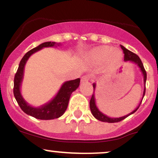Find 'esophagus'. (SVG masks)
I'll return each instance as SVG.
<instances>
[{
    "mask_svg": "<svg viewBox=\"0 0 158 158\" xmlns=\"http://www.w3.org/2000/svg\"><path fill=\"white\" fill-rule=\"evenodd\" d=\"M89 75H83L82 77H81V82H87L89 80Z\"/></svg>",
    "mask_w": 158,
    "mask_h": 158,
    "instance_id": "1",
    "label": "esophagus"
}]
</instances>
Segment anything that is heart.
I'll return each mask as SVG.
<instances>
[{
  "mask_svg": "<svg viewBox=\"0 0 158 158\" xmlns=\"http://www.w3.org/2000/svg\"><path fill=\"white\" fill-rule=\"evenodd\" d=\"M123 57V52L110 46H100L94 48L89 53V58L96 64L106 61L109 67L118 65Z\"/></svg>",
  "mask_w": 158,
  "mask_h": 158,
  "instance_id": "heart-1",
  "label": "heart"
}]
</instances>
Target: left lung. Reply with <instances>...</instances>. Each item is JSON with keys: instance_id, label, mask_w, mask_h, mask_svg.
Segmentation results:
<instances>
[{"instance_id": "8db88e82", "label": "left lung", "mask_w": 158, "mask_h": 158, "mask_svg": "<svg viewBox=\"0 0 158 158\" xmlns=\"http://www.w3.org/2000/svg\"><path fill=\"white\" fill-rule=\"evenodd\" d=\"M120 47H121V49H123V53H124V61H126V62H127V61H129V62L134 63V64H137L138 66V67L140 68V71L142 72L143 75V83H144L143 94V98H142V100H143L144 95H145L146 81V72L145 69H144L143 64L141 60H140V57H139L138 55H135V53L131 52V51H129V50H128L127 49H126L123 46L120 45ZM95 87H96V84L95 83H93L94 91L95 90ZM142 100H141V101H140V104H139L138 106L137 107V108L135 109L133 112H131V113H129V114H128L127 115L120 117V118H110V117H108L107 115H106V114H103V113H102L101 111L98 109L97 106H96L95 98H94V92H93V94H92V98H91V100L89 102V106H90V109H91V112H92V115H93L97 120H101V121H102V122H107V123H117V122H120V121H121V120H124L125 118H127L128 116H129L130 114H133V113H135V112H136V111L138 110V109L139 108V106H140V103H141Z\"/></svg>"}]
</instances>
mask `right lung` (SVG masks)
Segmentation results:
<instances>
[{
    "instance_id": "right-lung-1",
    "label": "right lung",
    "mask_w": 158,
    "mask_h": 158,
    "mask_svg": "<svg viewBox=\"0 0 158 158\" xmlns=\"http://www.w3.org/2000/svg\"><path fill=\"white\" fill-rule=\"evenodd\" d=\"M56 45L60 46V44L52 41L43 43L37 47L31 49L30 51L26 53V55L20 60L19 66H18L15 75L13 92H14V96L18 105L26 114L34 117L37 119L52 120L62 116L67 109L69 101L72 93L78 88L80 85V81H81L80 78L66 81L63 83L55 98L48 103L42 105L41 106H31L23 99L21 92H20V86H21L23 78L24 67H25L28 59L32 54L42 49L43 48L53 47Z\"/></svg>"
}]
</instances>
